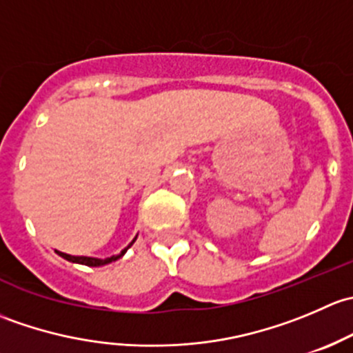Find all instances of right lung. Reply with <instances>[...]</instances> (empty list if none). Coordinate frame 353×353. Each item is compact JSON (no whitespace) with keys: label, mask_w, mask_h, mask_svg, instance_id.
<instances>
[{"label":"right lung","mask_w":353,"mask_h":353,"mask_svg":"<svg viewBox=\"0 0 353 353\" xmlns=\"http://www.w3.org/2000/svg\"><path fill=\"white\" fill-rule=\"evenodd\" d=\"M134 241H137V237H134V239L131 241V244L128 245V248H124L123 251L119 252V254L110 256V258H105V259L88 258V256H71V254H66V252H61V251H56V252H58V254L61 256V258H65V259H68V261H71V263H78V265H87V266H104V265H108V263H112V261H116V259H119L121 256H123L124 252H126L128 249L131 248V245H133Z\"/></svg>","instance_id":"add662e5"}]
</instances>
